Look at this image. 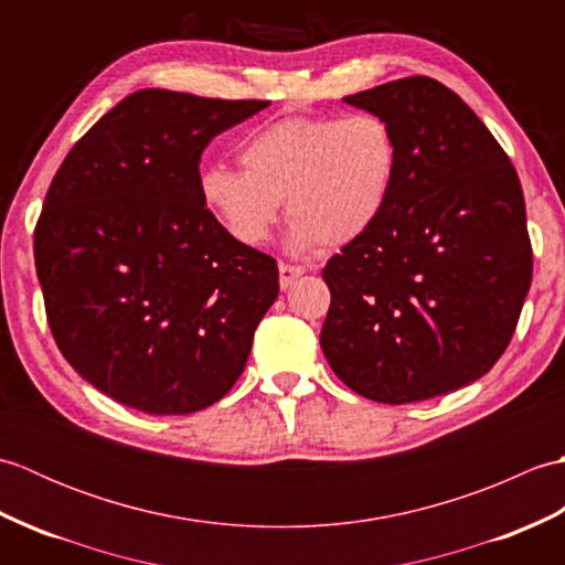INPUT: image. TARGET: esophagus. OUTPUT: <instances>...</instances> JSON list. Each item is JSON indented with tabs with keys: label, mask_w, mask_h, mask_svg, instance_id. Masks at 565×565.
Returning a JSON list of instances; mask_svg holds the SVG:
<instances>
[{
	"label": "esophagus",
	"mask_w": 565,
	"mask_h": 565,
	"mask_svg": "<svg viewBox=\"0 0 565 565\" xmlns=\"http://www.w3.org/2000/svg\"><path fill=\"white\" fill-rule=\"evenodd\" d=\"M306 269L298 267V264H279V286L281 289H289V286L301 276Z\"/></svg>",
	"instance_id": "esophagus-1"
}]
</instances>
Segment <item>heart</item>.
<instances>
[{
	"label": "heart",
	"mask_w": 565,
	"mask_h": 565,
	"mask_svg": "<svg viewBox=\"0 0 565 565\" xmlns=\"http://www.w3.org/2000/svg\"><path fill=\"white\" fill-rule=\"evenodd\" d=\"M243 172L211 164L201 172V201L239 245L269 237L286 201L291 247L350 245L386 213L401 167L393 126L371 111L289 116L247 136Z\"/></svg>",
	"instance_id": "heart-1"
}]
</instances>
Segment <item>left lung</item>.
Wrapping results in <instances>:
<instances>
[{
    "instance_id": "obj_1",
    "label": "left lung",
    "mask_w": 565,
    "mask_h": 565,
    "mask_svg": "<svg viewBox=\"0 0 565 565\" xmlns=\"http://www.w3.org/2000/svg\"><path fill=\"white\" fill-rule=\"evenodd\" d=\"M401 148L383 218L322 269L330 310L320 347L352 391L417 403L488 374L532 284L520 177L459 94L405 77L350 94Z\"/></svg>"
}]
</instances>
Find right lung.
Here are the masks:
<instances>
[{
    "mask_svg": "<svg viewBox=\"0 0 565 565\" xmlns=\"http://www.w3.org/2000/svg\"><path fill=\"white\" fill-rule=\"evenodd\" d=\"M267 104L134 92L53 177L33 233L47 326L70 366L121 405L189 415L243 374L279 269L203 206L199 162Z\"/></svg>",
    "mask_w": 565,
    "mask_h": 565,
    "instance_id": "obj_1",
    "label": "right lung"
}]
</instances>
